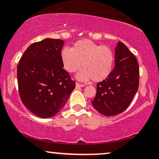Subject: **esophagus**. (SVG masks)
Here are the masks:
<instances>
[{"instance_id": "1", "label": "esophagus", "mask_w": 159, "mask_h": 159, "mask_svg": "<svg viewBox=\"0 0 159 159\" xmlns=\"http://www.w3.org/2000/svg\"><path fill=\"white\" fill-rule=\"evenodd\" d=\"M75 86H76V87H77V88H80V87H84L83 84H79V83H76Z\"/></svg>"}]
</instances>
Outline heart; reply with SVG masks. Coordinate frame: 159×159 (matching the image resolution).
I'll return each mask as SVG.
<instances>
[{"label": "heart", "instance_id": "b5f03b06", "mask_svg": "<svg viewBox=\"0 0 159 159\" xmlns=\"http://www.w3.org/2000/svg\"><path fill=\"white\" fill-rule=\"evenodd\" d=\"M61 56L67 72L74 73L82 66L84 69L78 73V79H92L94 82L102 81L110 75L114 61L109 47L99 45L90 39L78 40L72 49L64 48Z\"/></svg>", "mask_w": 159, "mask_h": 159}]
</instances>
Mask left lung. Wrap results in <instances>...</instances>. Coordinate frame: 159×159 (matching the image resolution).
Instances as JSON below:
<instances>
[{
    "instance_id": "1",
    "label": "left lung",
    "mask_w": 159,
    "mask_h": 159,
    "mask_svg": "<svg viewBox=\"0 0 159 159\" xmlns=\"http://www.w3.org/2000/svg\"><path fill=\"white\" fill-rule=\"evenodd\" d=\"M139 87V66L135 56L119 42L115 48V66L110 75L96 84L93 106L105 116H114L129 107Z\"/></svg>"
}]
</instances>
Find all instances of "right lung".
I'll return each mask as SVG.
<instances>
[{
    "label": "right lung",
    "mask_w": 159,
    "mask_h": 159,
    "mask_svg": "<svg viewBox=\"0 0 159 159\" xmlns=\"http://www.w3.org/2000/svg\"><path fill=\"white\" fill-rule=\"evenodd\" d=\"M64 41L45 39L27 48L17 66L21 102L42 118L52 117L63 108L75 87V82L61 61Z\"/></svg>",
    "instance_id": "add662e5"
}]
</instances>
